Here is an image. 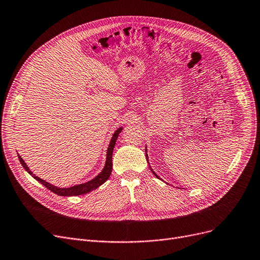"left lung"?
Segmentation results:
<instances>
[{
	"label": "left lung",
	"mask_w": 260,
	"mask_h": 260,
	"mask_svg": "<svg viewBox=\"0 0 260 260\" xmlns=\"http://www.w3.org/2000/svg\"><path fill=\"white\" fill-rule=\"evenodd\" d=\"M146 152H148V151H146V148H145V157H146V160H148V164L150 165V162H149V158H148L149 156H148V154H146ZM150 169H151V171H152V173H153V174H154V175H155V176H156L157 178H159V176H158V175H157V174H156V173H155V172L153 171V169L151 168V166H150Z\"/></svg>",
	"instance_id": "obj_1"
}]
</instances>
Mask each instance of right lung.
Segmentation results:
<instances>
[{"instance_id":"obj_1","label":"right lung","mask_w":260,"mask_h":260,"mask_svg":"<svg viewBox=\"0 0 260 260\" xmlns=\"http://www.w3.org/2000/svg\"><path fill=\"white\" fill-rule=\"evenodd\" d=\"M122 127H119L115 133L114 135H112L111 137V140L109 142V145H108V149H107V155H106V161H105V166L103 168V170L101 171L94 178H92L91 180H88V182L84 183V184H80V185H75V186H72V187H69V188H59V187H56L48 182H46V180H43L42 178L36 176L35 174H34L30 170L29 168L27 167V165L24 162V160L22 159V157L20 155H18V158L19 160L21 162V165L23 166V168L25 169V171L28 172L29 175H31L34 178H35L36 180H38V182L40 184H42L44 187L48 188L49 190H51L52 192L56 193L57 196H60V197H73V196H82V194H86L88 192H91L92 190L96 189L98 187H100L102 184H104L106 180L109 178L110 174H111V169H112V151H114V148L116 145V141L118 139V136L119 134L122 132Z\"/></svg>"}]
</instances>
